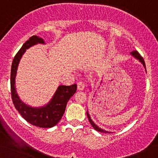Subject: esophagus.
<instances>
[{"label": "esophagus", "instance_id": "34e87169", "mask_svg": "<svg viewBox=\"0 0 158 158\" xmlns=\"http://www.w3.org/2000/svg\"><path fill=\"white\" fill-rule=\"evenodd\" d=\"M84 87H85V84L82 81H80L77 83V90H84Z\"/></svg>", "mask_w": 158, "mask_h": 158}]
</instances>
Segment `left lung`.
I'll return each instance as SVG.
<instances>
[{
    "mask_svg": "<svg viewBox=\"0 0 158 158\" xmlns=\"http://www.w3.org/2000/svg\"><path fill=\"white\" fill-rule=\"evenodd\" d=\"M131 55H132L133 57H135V58H137L138 60H139V61H141V62L142 63V64H143V65H144V67L146 68V66H145V63H144V58H143L141 56V55H140L139 53L137 51H135H135L131 52ZM87 118H88V120H89V122H90V124H91V126H93V128H94V129H95V130H97V131H100V132H104V133H110V131H105V130H103V129H101V128H99L98 126H97V125H95V123H94V122L92 121V119H91V118H90V115H89V113H87Z\"/></svg>",
    "mask_w": 158,
    "mask_h": 158,
    "instance_id": "1",
    "label": "left lung"
}]
</instances>
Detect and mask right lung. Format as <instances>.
<instances>
[{
	"label": "right lung",
	"instance_id": "right-lung-1",
	"mask_svg": "<svg viewBox=\"0 0 158 158\" xmlns=\"http://www.w3.org/2000/svg\"><path fill=\"white\" fill-rule=\"evenodd\" d=\"M37 43L44 44V40L36 35H32L23 45L14 57L11 66L10 89L13 103L23 118L33 126L41 128H51L55 126L62 117L65 111L66 105L69 99L75 94L77 84L71 86L61 85L58 87L52 99L43 107L34 108L23 103L19 98L15 87V77L17 70L22 55L26 50Z\"/></svg>",
	"mask_w": 158,
	"mask_h": 158
}]
</instances>
